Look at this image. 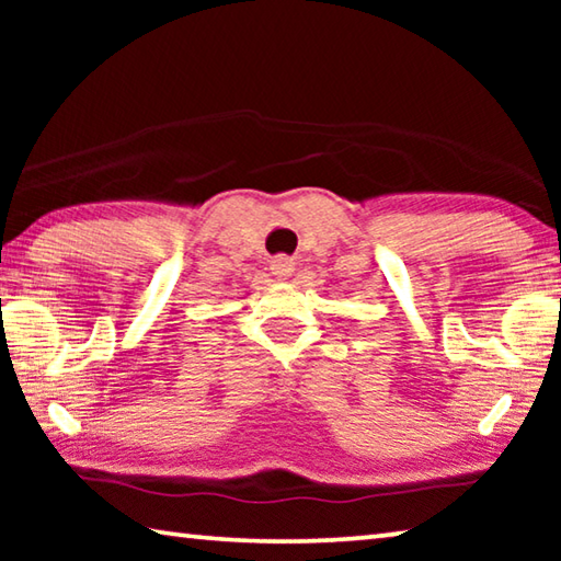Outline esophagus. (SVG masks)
<instances>
[{
	"label": "esophagus",
	"mask_w": 561,
	"mask_h": 561,
	"mask_svg": "<svg viewBox=\"0 0 561 561\" xmlns=\"http://www.w3.org/2000/svg\"><path fill=\"white\" fill-rule=\"evenodd\" d=\"M270 270L277 279H287L294 272V262L289 257H274V260H270Z\"/></svg>",
	"instance_id": "obj_1"
}]
</instances>
